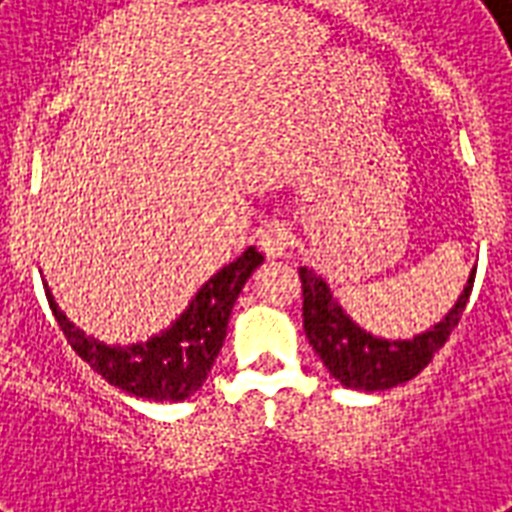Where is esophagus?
<instances>
[{
	"label": "esophagus",
	"instance_id": "34e87169",
	"mask_svg": "<svg viewBox=\"0 0 512 512\" xmlns=\"http://www.w3.org/2000/svg\"><path fill=\"white\" fill-rule=\"evenodd\" d=\"M257 244H260L265 257H281L292 249L295 236H292V228H289L284 220H271V223H265L263 228H260Z\"/></svg>",
	"mask_w": 512,
	"mask_h": 512
}]
</instances>
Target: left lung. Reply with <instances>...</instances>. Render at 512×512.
<instances>
[{
	"mask_svg": "<svg viewBox=\"0 0 512 512\" xmlns=\"http://www.w3.org/2000/svg\"><path fill=\"white\" fill-rule=\"evenodd\" d=\"M303 281V329L313 350L319 353L329 374L353 390H388L401 382L414 380L433 361L438 350L460 324L462 311L473 292L476 268L470 273L468 287L457 305L446 313L444 321L422 332L414 340H380L366 335L345 316L324 281L311 271L300 268Z\"/></svg>",
	"mask_w": 512,
	"mask_h": 512,
	"instance_id": "8db88e82",
	"label": "left lung"
}]
</instances>
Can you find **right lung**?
Wrapping results in <instances>:
<instances>
[{
	"instance_id": "right-lung-1",
	"label": "right lung",
	"mask_w": 512,
	"mask_h": 512,
	"mask_svg": "<svg viewBox=\"0 0 512 512\" xmlns=\"http://www.w3.org/2000/svg\"><path fill=\"white\" fill-rule=\"evenodd\" d=\"M260 263L263 255L255 247L241 252L199 289L188 311L167 332L130 348H108L95 337H84V332H79L55 305L50 289L44 292L50 300L52 316L58 319L71 348L100 377H106L119 390L148 401H183L207 380L209 369L223 348L233 303Z\"/></svg>"
}]
</instances>
